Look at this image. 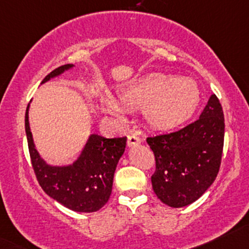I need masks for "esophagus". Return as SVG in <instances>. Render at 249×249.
Returning <instances> with one entry per match:
<instances>
[{
    "label": "esophagus",
    "mask_w": 249,
    "mask_h": 249,
    "mask_svg": "<svg viewBox=\"0 0 249 249\" xmlns=\"http://www.w3.org/2000/svg\"><path fill=\"white\" fill-rule=\"evenodd\" d=\"M141 144V139H139L137 136L135 135H130L127 137V146L129 147H133V146H137Z\"/></svg>",
    "instance_id": "34e87169"
}]
</instances>
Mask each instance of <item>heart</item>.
<instances>
[{"mask_svg": "<svg viewBox=\"0 0 249 249\" xmlns=\"http://www.w3.org/2000/svg\"><path fill=\"white\" fill-rule=\"evenodd\" d=\"M119 104L104 98L102 110L120 123L124 110H143L146 125L157 131H174L194 116L200 104V89L190 78H176L164 73H150L119 87Z\"/></svg>", "mask_w": 249, "mask_h": 249, "instance_id": "b5f03b06", "label": "heart"}]
</instances>
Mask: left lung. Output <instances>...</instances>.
<instances>
[{
	"mask_svg": "<svg viewBox=\"0 0 249 249\" xmlns=\"http://www.w3.org/2000/svg\"><path fill=\"white\" fill-rule=\"evenodd\" d=\"M225 118L215 94L200 118L182 130L146 139L156 158L155 194L173 208L189 206L216 178L222 157Z\"/></svg>",
	"mask_w": 249,
	"mask_h": 249,
	"instance_id": "left-lung-1",
	"label": "left lung"
}]
</instances>
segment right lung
Returning <instances> with one entry per match:
<instances>
[{"mask_svg": "<svg viewBox=\"0 0 249 249\" xmlns=\"http://www.w3.org/2000/svg\"><path fill=\"white\" fill-rule=\"evenodd\" d=\"M73 67L74 65L68 64L55 68L41 84L58 78ZM24 125L33 169L49 197L73 212L94 213L103 208L110 198L114 171L125 151L126 137L106 138L92 133L74 162L53 165L46 162L35 147L29 126V104Z\"/></svg>", "mask_w": 249, "mask_h": 249, "instance_id": "1", "label": "right lung"}]
</instances>
